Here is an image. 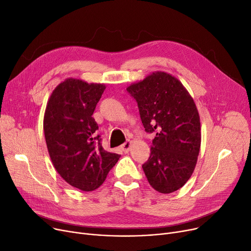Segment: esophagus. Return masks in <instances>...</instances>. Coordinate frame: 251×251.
Returning <instances> with one entry per match:
<instances>
[{
  "instance_id": "obj_1",
  "label": "esophagus",
  "mask_w": 251,
  "mask_h": 251,
  "mask_svg": "<svg viewBox=\"0 0 251 251\" xmlns=\"http://www.w3.org/2000/svg\"><path fill=\"white\" fill-rule=\"evenodd\" d=\"M130 145H132V143H130L129 141H126V142H125L124 144L121 146V149H122L125 153H127L128 150H129V148H130Z\"/></svg>"
}]
</instances>
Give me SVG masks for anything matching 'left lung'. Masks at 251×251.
<instances>
[{
    "label": "left lung",
    "mask_w": 251,
    "mask_h": 251,
    "mask_svg": "<svg viewBox=\"0 0 251 251\" xmlns=\"http://www.w3.org/2000/svg\"><path fill=\"white\" fill-rule=\"evenodd\" d=\"M126 91L138 104L145 132L155 134L143 171L158 192H175L187 183L197 162L201 132L196 105L180 80L161 71Z\"/></svg>",
    "instance_id": "8db88e82"
}]
</instances>
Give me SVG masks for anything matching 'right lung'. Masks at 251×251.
I'll return each mask as SVG.
<instances>
[{
	"label": "right lung",
	"mask_w": 251,
	"mask_h": 251,
	"mask_svg": "<svg viewBox=\"0 0 251 251\" xmlns=\"http://www.w3.org/2000/svg\"><path fill=\"white\" fill-rule=\"evenodd\" d=\"M105 88L102 83L68 78L53 91L44 116L54 168L69 185L86 192L99 188L121 157L104 150L92 117Z\"/></svg>",
	"instance_id": "add662e5"
}]
</instances>
